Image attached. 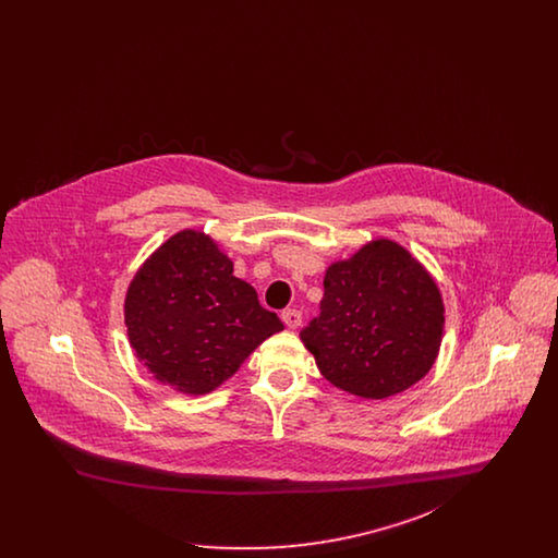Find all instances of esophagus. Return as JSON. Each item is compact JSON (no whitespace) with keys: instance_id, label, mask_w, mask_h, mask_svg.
I'll return each mask as SVG.
<instances>
[{"instance_id":"esophagus-1","label":"esophagus","mask_w":558,"mask_h":558,"mask_svg":"<svg viewBox=\"0 0 558 558\" xmlns=\"http://www.w3.org/2000/svg\"><path fill=\"white\" fill-rule=\"evenodd\" d=\"M282 322H284L289 328H299L301 322H303V316H301V312H296V310H284V312H282Z\"/></svg>"}]
</instances>
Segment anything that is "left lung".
I'll return each instance as SVG.
<instances>
[{"label": "left lung", "instance_id": "1", "mask_svg": "<svg viewBox=\"0 0 558 558\" xmlns=\"http://www.w3.org/2000/svg\"><path fill=\"white\" fill-rule=\"evenodd\" d=\"M444 314L425 266L396 240L376 239L328 266L319 316L301 330V341L335 387L360 398H391L433 368Z\"/></svg>", "mask_w": 558, "mask_h": 558}]
</instances>
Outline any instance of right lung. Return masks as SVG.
Listing matches in <instances>:
<instances>
[{"mask_svg":"<svg viewBox=\"0 0 558 558\" xmlns=\"http://www.w3.org/2000/svg\"><path fill=\"white\" fill-rule=\"evenodd\" d=\"M130 345L148 372L186 396H205L284 330L234 276L232 259L198 230H182L142 264L125 294Z\"/></svg>","mask_w":558,"mask_h":558,"instance_id":"obj_1","label":"right lung"}]
</instances>
